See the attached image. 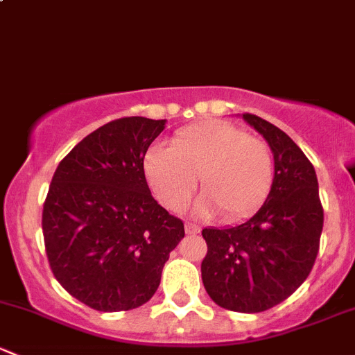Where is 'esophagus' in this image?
<instances>
[{"label":"esophagus","mask_w":355,"mask_h":355,"mask_svg":"<svg viewBox=\"0 0 355 355\" xmlns=\"http://www.w3.org/2000/svg\"><path fill=\"white\" fill-rule=\"evenodd\" d=\"M185 232H187L189 235H196V234H199V232H200V227H199V225L187 221V223H185Z\"/></svg>","instance_id":"1"}]
</instances>
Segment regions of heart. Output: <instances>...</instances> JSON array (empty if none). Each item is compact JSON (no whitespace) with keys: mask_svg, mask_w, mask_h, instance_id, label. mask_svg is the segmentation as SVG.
<instances>
[{"mask_svg":"<svg viewBox=\"0 0 355 355\" xmlns=\"http://www.w3.org/2000/svg\"><path fill=\"white\" fill-rule=\"evenodd\" d=\"M144 173L156 199L170 211H182L198 189V211L225 221L256 213L273 189L275 155L264 139L221 120L191 125L173 135L168 148H151Z\"/></svg>","mask_w":355,"mask_h":355,"instance_id":"obj_1","label":"heart"}]
</instances>
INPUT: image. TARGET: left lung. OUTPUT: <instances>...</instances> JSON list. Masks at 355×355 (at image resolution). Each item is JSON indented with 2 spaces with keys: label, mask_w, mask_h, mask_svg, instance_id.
Returning a JSON list of instances; mask_svg holds the SVG:
<instances>
[{
  "label": "left lung",
  "mask_w": 355,
  "mask_h": 355,
  "mask_svg": "<svg viewBox=\"0 0 355 355\" xmlns=\"http://www.w3.org/2000/svg\"><path fill=\"white\" fill-rule=\"evenodd\" d=\"M271 146L275 182L256 214L237 227L204 228L202 284L220 307L268 311L309 277L320 250L323 206L316 171L302 149L270 121L244 113Z\"/></svg>",
  "instance_id": "1"
}]
</instances>
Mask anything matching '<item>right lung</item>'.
Masks as SVG:
<instances>
[{"label": "right lung", "mask_w": 355, "mask_h": 355, "mask_svg": "<svg viewBox=\"0 0 355 355\" xmlns=\"http://www.w3.org/2000/svg\"><path fill=\"white\" fill-rule=\"evenodd\" d=\"M166 120L125 116L82 139L60 161L44 207L42 235L63 288L103 313L130 311L159 287L184 221L151 196L144 156Z\"/></svg>", "instance_id": "add662e5"}]
</instances>
